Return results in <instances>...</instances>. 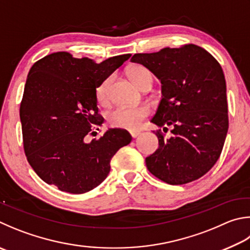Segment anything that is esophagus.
<instances>
[{
    "label": "esophagus",
    "instance_id": "1",
    "mask_svg": "<svg viewBox=\"0 0 250 250\" xmlns=\"http://www.w3.org/2000/svg\"><path fill=\"white\" fill-rule=\"evenodd\" d=\"M130 134H131V137L134 139V138H137L138 135L140 134V131H130Z\"/></svg>",
    "mask_w": 250,
    "mask_h": 250
}]
</instances>
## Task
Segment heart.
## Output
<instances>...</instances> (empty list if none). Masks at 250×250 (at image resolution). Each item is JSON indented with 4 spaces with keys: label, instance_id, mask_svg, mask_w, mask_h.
<instances>
[{
    "label": "heart",
    "instance_id": "heart-1",
    "mask_svg": "<svg viewBox=\"0 0 250 250\" xmlns=\"http://www.w3.org/2000/svg\"><path fill=\"white\" fill-rule=\"evenodd\" d=\"M128 75L131 82L140 88L144 82L152 81V74L148 69L143 65H133L128 71ZM112 79L111 76L104 80L99 84L95 96L96 101L101 105H106L109 101V92ZM149 115L147 106L138 107H116L107 113V121L111 126L125 130H137L143 120Z\"/></svg>",
    "mask_w": 250,
    "mask_h": 250
}]
</instances>
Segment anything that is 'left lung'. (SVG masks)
Here are the masks:
<instances>
[{"label": "left lung", "instance_id": "8db88e82", "mask_svg": "<svg viewBox=\"0 0 250 250\" xmlns=\"http://www.w3.org/2000/svg\"><path fill=\"white\" fill-rule=\"evenodd\" d=\"M140 63L162 82L163 98L153 124L168 130L155 134L158 148L145 158L148 171L169 185H185L210 170L223 149L229 130L223 70L216 59L196 44L135 53Z\"/></svg>", "mask_w": 250, "mask_h": 250}]
</instances>
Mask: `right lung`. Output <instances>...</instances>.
Wrapping results in <instances>:
<instances>
[{
  "mask_svg": "<svg viewBox=\"0 0 250 250\" xmlns=\"http://www.w3.org/2000/svg\"><path fill=\"white\" fill-rule=\"evenodd\" d=\"M130 57L96 62L60 51L31 66L20 107L22 143L27 161L44 183L81 194L109 174L111 158L132 137L109 129L88 142L104 121L95 90Z\"/></svg>",
  "mask_w": 250,
  "mask_h": 250,
  "instance_id": "right-lung-1",
  "label": "right lung"
}]
</instances>
